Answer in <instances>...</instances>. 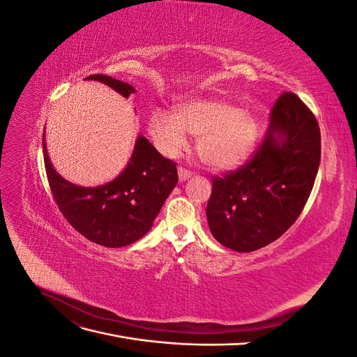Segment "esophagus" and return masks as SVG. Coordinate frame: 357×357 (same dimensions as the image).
I'll list each match as a JSON object with an SVG mask.
<instances>
[{
    "mask_svg": "<svg viewBox=\"0 0 357 357\" xmlns=\"http://www.w3.org/2000/svg\"><path fill=\"white\" fill-rule=\"evenodd\" d=\"M190 176H192V171H190V169L178 167V178H180V181L188 180Z\"/></svg>",
    "mask_w": 357,
    "mask_h": 357,
    "instance_id": "1",
    "label": "esophagus"
}]
</instances>
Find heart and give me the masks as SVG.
<instances>
[{"mask_svg":"<svg viewBox=\"0 0 357 357\" xmlns=\"http://www.w3.org/2000/svg\"><path fill=\"white\" fill-rule=\"evenodd\" d=\"M256 117L245 110L215 100H193L180 104L176 117L155 112L149 132L167 156H177L188 146V135L198 137V155L215 169L240 165L252 153L257 139Z\"/></svg>","mask_w":357,"mask_h":357,"instance_id":"obj_1","label":"heart"}]
</instances>
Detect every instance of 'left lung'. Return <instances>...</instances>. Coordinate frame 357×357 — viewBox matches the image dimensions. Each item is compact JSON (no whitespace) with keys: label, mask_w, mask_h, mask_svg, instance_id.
Returning a JSON list of instances; mask_svg holds the SVG:
<instances>
[{"label":"left lung","mask_w":357,"mask_h":357,"mask_svg":"<svg viewBox=\"0 0 357 357\" xmlns=\"http://www.w3.org/2000/svg\"><path fill=\"white\" fill-rule=\"evenodd\" d=\"M319 164L317 119L294 92H284L252 158L213 177L207 219L214 238L243 253L280 238L304 210Z\"/></svg>","instance_id":"1"}]
</instances>
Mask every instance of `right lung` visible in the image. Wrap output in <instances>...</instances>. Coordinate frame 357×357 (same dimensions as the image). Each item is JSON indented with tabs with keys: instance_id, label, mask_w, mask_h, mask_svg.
<instances>
[{
	"instance_id": "add662e5",
	"label": "right lung",
	"mask_w": 357,
	"mask_h": 357,
	"mask_svg": "<svg viewBox=\"0 0 357 357\" xmlns=\"http://www.w3.org/2000/svg\"><path fill=\"white\" fill-rule=\"evenodd\" d=\"M86 80L105 83L125 98L135 92L131 84L105 74H92ZM43 156L53 199L63 218L104 247H123L144 236L178 181L176 162L162 156L142 135L122 174L98 188L75 186L62 178L50 164L45 142Z\"/></svg>"
}]
</instances>
